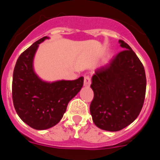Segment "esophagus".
<instances>
[{
    "mask_svg": "<svg viewBox=\"0 0 160 160\" xmlns=\"http://www.w3.org/2000/svg\"><path fill=\"white\" fill-rule=\"evenodd\" d=\"M90 84H91V80H90V78L88 76H85L84 78V86L85 87H90Z\"/></svg>",
    "mask_w": 160,
    "mask_h": 160,
    "instance_id": "1",
    "label": "esophagus"
}]
</instances>
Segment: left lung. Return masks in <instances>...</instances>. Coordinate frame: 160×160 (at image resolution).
Instances as JSON below:
<instances>
[{
	"label": "left lung",
	"instance_id": "1",
	"mask_svg": "<svg viewBox=\"0 0 160 160\" xmlns=\"http://www.w3.org/2000/svg\"><path fill=\"white\" fill-rule=\"evenodd\" d=\"M118 42L124 50L95 70L90 85L94 94L90 107L93 122L108 131H120L136 119L146 93L142 62L128 44Z\"/></svg>",
	"mask_w": 160,
	"mask_h": 160
}]
</instances>
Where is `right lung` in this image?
Returning a JSON list of instances; mask_svg holds the SVG:
<instances>
[{
    "label": "right lung",
    "instance_id": "obj_1",
    "mask_svg": "<svg viewBox=\"0 0 160 160\" xmlns=\"http://www.w3.org/2000/svg\"><path fill=\"white\" fill-rule=\"evenodd\" d=\"M44 37L20 55L12 76V101L18 116L36 130H46L60 122L68 103L81 90L83 77L76 80L44 81L36 73L33 60Z\"/></svg>",
    "mask_w": 160,
    "mask_h": 160
}]
</instances>
